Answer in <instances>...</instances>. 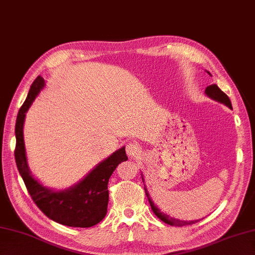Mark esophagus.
<instances>
[{
    "label": "esophagus",
    "mask_w": 255,
    "mask_h": 255,
    "mask_svg": "<svg viewBox=\"0 0 255 255\" xmlns=\"http://www.w3.org/2000/svg\"><path fill=\"white\" fill-rule=\"evenodd\" d=\"M126 152L129 156H130V158H133V156L139 155L142 152V148L140 147V144L138 142L130 141L126 145Z\"/></svg>",
    "instance_id": "esophagus-1"
}]
</instances>
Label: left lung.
Wrapping results in <instances>:
<instances>
[{"label":"left lung","instance_id":"1","mask_svg":"<svg viewBox=\"0 0 255 255\" xmlns=\"http://www.w3.org/2000/svg\"><path fill=\"white\" fill-rule=\"evenodd\" d=\"M209 75L210 73L207 72ZM205 93L207 94V96L211 97L213 100H216L218 101L220 103H223V104H225L226 106H228L229 108H232V105H231V102H230V99L228 97V95H227L226 93H224L223 91H221L218 85L216 84H211L209 86H207L205 90ZM143 181V178H142ZM144 192H145V195H147V197L149 199V203H150V206H151V209H152V211L154 213V215L158 217L159 219H161L162 221H164L165 224L167 225H171V226H177V227H183V226H187V225H193L195 223H197L198 220H193V221H185V220H180V219H175V218H172L170 217L169 215H165L164 213H161V210L156 207V206L153 204L152 200H151L150 198V195L147 191V188L144 187Z\"/></svg>","mask_w":255,"mask_h":255}]
</instances>
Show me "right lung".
I'll use <instances>...</instances> for the list:
<instances>
[{"label": "right lung", "mask_w": 255, "mask_h": 255, "mask_svg": "<svg viewBox=\"0 0 255 255\" xmlns=\"http://www.w3.org/2000/svg\"><path fill=\"white\" fill-rule=\"evenodd\" d=\"M44 79L37 77L17 114L15 125L16 147L14 151L16 165L30 197L48 218L64 226L89 228L99 224L106 216L108 180L117 165L128 159L125 147L117 150L97 164L82 181L64 191L55 192L42 186L31 176L27 165L23 126L26 112L28 111L40 90L44 88Z\"/></svg>", "instance_id": "add662e5"}]
</instances>
